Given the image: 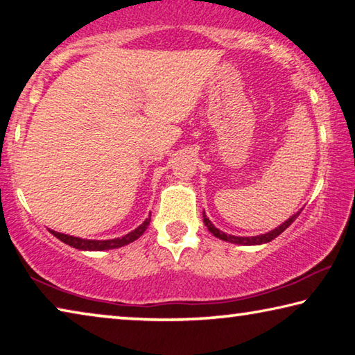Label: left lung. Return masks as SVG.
I'll return each mask as SVG.
<instances>
[{"instance_id": "obj_1", "label": "left lung", "mask_w": 355, "mask_h": 355, "mask_svg": "<svg viewBox=\"0 0 355 355\" xmlns=\"http://www.w3.org/2000/svg\"><path fill=\"white\" fill-rule=\"evenodd\" d=\"M300 211H302V209H299V211H297L296 214H293L290 219L285 220L284 224L279 225L277 228H274V230L268 232V233H263V235H257V236H233V235H227V233L220 232L219 228H216V227L211 224V220H209V219L207 218L205 211H203V224L207 225L208 230L211 232L216 238L222 239V241L233 243V244H241V245H258V244H266V243H269V241H272L274 238H277L282 232H285L286 228L290 227L294 220H296V218L300 214Z\"/></svg>"}]
</instances>
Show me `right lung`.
<instances>
[{
    "label": "right lung",
    "instance_id": "add662e5",
    "mask_svg": "<svg viewBox=\"0 0 355 355\" xmlns=\"http://www.w3.org/2000/svg\"><path fill=\"white\" fill-rule=\"evenodd\" d=\"M150 224V216L142 222V224L135 228L133 232L127 233V235L122 238H114V239H83V238H76V236H70V235H64V233H59L55 230H50L51 235H55L58 239H61L62 243L71 245V248L80 249V250H110V249H119L122 245H127L130 243L136 241L144 232L147 230V227Z\"/></svg>",
    "mask_w": 355,
    "mask_h": 355
}]
</instances>
